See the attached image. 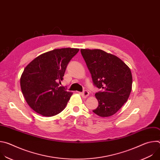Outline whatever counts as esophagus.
<instances>
[{
  "instance_id": "obj_1",
  "label": "esophagus",
  "mask_w": 160,
  "mask_h": 160,
  "mask_svg": "<svg viewBox=\"0 0 160 160\" xmlns=\"http://www.w3.org/2000/svg\"><path fill=\"white\" fill-rule=\"evenodd\" d=\"M81 96L83 98H86L87 97H88V96L89 95V93L87 90H84L83 92H80V93Z\"/></svg>"
}]
</instances>
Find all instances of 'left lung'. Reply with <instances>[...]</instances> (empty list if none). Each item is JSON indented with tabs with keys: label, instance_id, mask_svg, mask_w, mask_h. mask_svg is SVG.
<instances>
[{
	"label": "left lung",
	"instance_id": "1",
	"mask_svg": "<svg viewBox=\"0 0 160 160\" xmlns=\"http://www.w3.org/2000/svg\"><path fill=\"white\" fill-rule=\"evenodd\" d=\"M94 85L102 91L96 93L98 107L93 112L99 117L115 114L127 101L132 76L129 67L119 58L101 49H81Z\"/></svg>",
	"mask_w": 160,
	"mask_h": 160
}]
</instances>
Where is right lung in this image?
<instances>
[{
  "label": "right lung",
  "instance_id": "right-lung-1",
  "mask_svg": "<svg viewBox=\"0 0 160 160\" xmlns=\"http://www.w3.org/2000/svg\"><path fill=\"white\" fill-rule=\"evenodd\" d=\"M79 49L62 48L43 53L31 61L24 69L20 85L29 106L43 117L61 112L72 92L59 87L67 65Z\"/></svg>",
  "mask_w": 160,
  "mask_h": 160
}]
</instances>
